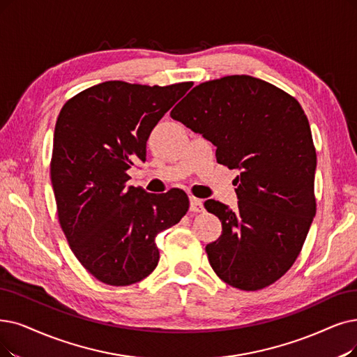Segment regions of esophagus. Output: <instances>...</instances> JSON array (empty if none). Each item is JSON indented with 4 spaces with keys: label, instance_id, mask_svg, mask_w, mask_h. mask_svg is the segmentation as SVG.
<instances>
[{
    "label": "esophagus",
    "instance_id": "1",
    "mask_svg": "<svg viewBox=\"0 0 357 357\" xmlns=\"http://www.w3.org/2000/svg\"><path fill=\"white\" fill-rule=\"evenodd\" d=\"M189 201H190V211L192 212H202L204 211V202L201 201V199L190 196Z\"/></svg>",
    "mask_w": 357,
    "mask_h": 357
}]
</instances>
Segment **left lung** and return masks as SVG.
<instances>
[{"label":"left lung","instance_id":"8db88e82","mask_svg":"<svg viewBox=\"0 0 357 357\" xmlns=\"http://www.w3.org/2000/svg\"><path fill=\"white\" fill-rule=\"evenodd\" d=\"M171 119L217 146V162L236 168L237 209L213 201L205 209L222 224L206 245L215 274L231 287L265 289L291 268L317 212V152L296 99L246 75L197 84Z\"/></svg>","mask_w":357,"mask_h":357}]
</instances>
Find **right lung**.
Listing matches in <instances>:
<instances>
[{"label": "right lung", "instance_id": "1", "mask_svg": "<svg viewBox=\"0 0 357 357\" xmlns=\"http://www.w3.org/2000/svg\"><path fill=\"white\" fill-rule=\"evenodd\" d=\"M192 82L146 86L95 84L61 108L54 130L51 183L59 221L79 262L108 286H130L158 265L155 237L189 209L180 189L162 195L126 186L164 114Z\"/></svg>", "mask_w": 357, "mask_h": 357}]
</instances>
